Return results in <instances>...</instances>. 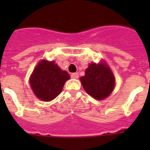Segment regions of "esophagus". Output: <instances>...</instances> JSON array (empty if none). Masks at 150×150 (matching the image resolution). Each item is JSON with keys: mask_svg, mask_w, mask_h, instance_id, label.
Listing matches in <instances>:
<instances>
[{"mask_svg": "<svg viewBox=\"0 0 150 150\" xmlns=\"http://www.w3.org/2000/svg\"><path fill=\"white\" fill-rule=\"evenodd\" d=\"M71 79H76L79 78V75H78V73H72V74L71 75Z\"/></svg>", "mask_w": 150, "mask_h": 150, "instance_id": "34e87169", "label": "esophagus"}]
</instances>
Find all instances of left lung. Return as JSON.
I'll return each mask as SVG.
<instances>
[{"instance_id":"1","label":"left lung","mask_w":150,"mask_h":150,"mask_svg":"<svg viewBox=\"0 0 150 150\" xmlns=\"http://www.w3.org/2000/svg\"><path fill=\"white\" fill-rule=\"evenodd\" d=\"M80 81L87 93L96 100H104L115 86L114 74L106 63H91Z\"/></svg>"}]
</instances>
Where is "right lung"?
Wrapping results in <instances>:
<instances>
[{
  "label": "right lung",
  "mask_w": 150,
  "mask_h": 150,
  "mask_svg": "<svg viewBox=\"0 0 150 150\" xmlns=\"http://www.w3.org/2000/svg\"><path fill=\"white\" fill-rule=\"evenodd\" d=\"M70 75L61 70L54 61L42 60L36 65L29 78L34 94L43 101H50L61 93Z\"/></svg>",
  "instance_id": "add662e5"
}]
</instances>
